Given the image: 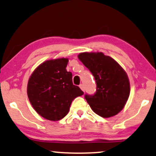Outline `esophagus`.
Here are the masks:
<instances>
[{"mask_svg":"<svg viewBox=\"0 0 156 156\" xmlns=\"http://www.w3.org/2000/svg\"><path fill=\"white\" fill-rule=\"evenodd\" d=\"M79 87H80V88L81 89V90H82L83 91V92H84V91H85V88H84V86H83V84H80V86H79Z\"/></svg>","mask_w":156,"mask_h":156,"instance_id":"esophagus-1","label":"esophagus"}]
</instances>
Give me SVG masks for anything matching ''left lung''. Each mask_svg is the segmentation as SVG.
<instances>
[{
  "mask_svg": "<svg viewBox=\"0 0 156 156\" xmlns=\"http://www.w3.org/2000/svg\"><path fill=\"white\" fill-rule=\"evenodd\" d=\"M78 58L92 73L96 82V93L85 95L91 109L103 118L117 115L130 95V82L125 70L102 52H84Z\"/></svg>",
  "mask_w": 156,
  "mask_h": 156,
  "instance_id": "obj_1",
  "label": "left lung"
}]
</instances>
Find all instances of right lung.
I'll return each instance as SVG.
<instances>
[{"label": "right lung", "instance_id": "obj_1", "mask_svg": "<svg viewBox=\"0 0 156 156\" xmlns=\"http://www.w3.org/2000/svg\"><path fill=\"white\" fill-rule=\"evenodd\" d=\"M68 58L48 60L30 75L27 93L30 104L41 116L57 121L69 112L72 101L83 95L72 81L71 72L66 70Z\"/></svg>", "mask_w": 156, "mask_h": 156}]
</instances>
